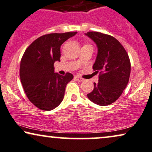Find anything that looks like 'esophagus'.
Instances as JSON below:
<instances>
[{
  "label": "esophagus",
  "instance_id": "1",
  "mask_svg": "<svg viewBox=\"0 0 152 152\" xmlns=\"http://www.w3.org/2000/svg\"><path fill=\"white\" fill-rule=\"evenodd\" d=\"M74 78L76 80H77L78 81H79V82H82V81H83V78H80V77H79V76H74Z\"/></svg>",
  "mask_w": 152,
  "mask_h": 152
}]
</instances>
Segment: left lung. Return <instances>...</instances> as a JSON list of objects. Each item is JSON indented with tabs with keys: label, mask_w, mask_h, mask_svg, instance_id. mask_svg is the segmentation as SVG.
I'll use <instances>...</instances> for the list:
<instances>
[{
	"label": "left lung",
	"mask_w": 152,
	"mask_h": 152,
	"mask_svg": "<svg viewBox=\"0 0 152 152\" xmlns=\"http://www.w3.org/2000/svg\"><path fill=\"white\" fill-rule=\"evenodd\" d=\"M97 44L98 53L93 69L99 74V81L87 96L90 101L109 105L117 99L128 85L130 75V61L126 50L116 38L100 32L86 34Z\"/></svg>",
	"instance_id": "obj_1"
}]
</instances>
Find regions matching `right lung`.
<instances>
[{"label": "right lung", "mask_w": 152, "mask_h": 152, "mask_svg": "<svg viewBox=\"0 0 152 152\" xmlns=\"http://www.w3.org/2000/svg\"><path fill=\"white\" fill-rule=\"evenodd\" d=\"M77 32L49 34L38 38L25 50L20 76L25 94L34 106L50 111L60 104L65 88L74 76L54 73V63L60 61V47Z\"/></svg>", "instance_id": "right-lung-1"}]
</instances>
